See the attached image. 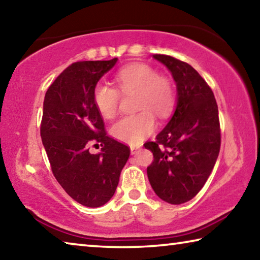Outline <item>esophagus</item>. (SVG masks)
Returning <instances> with one entry per match:
<instances>
[{"label": "esophagus", "instance_id": "1", "mask_svg": "<svg viewBox=\"0 0 260 260\" xmlns=\"http://www.w3.org/2000/svg\"><path fill=\"white\" fill-rule=\"evenodd\" d=\"M139 150H140V148H139V147H136V146L131 147V153H132V155H135V153L138 152Z\"/></svg>", "mask_w": 260, "mask_h": 260}]
</instances>
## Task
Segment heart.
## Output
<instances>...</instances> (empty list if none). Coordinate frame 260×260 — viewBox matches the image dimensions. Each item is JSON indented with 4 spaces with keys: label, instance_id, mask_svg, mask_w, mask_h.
<instances>
[{
    "label": "heart",
    "instance_id": "heart-1",
    "mask_svg": "<svg viewBox=\"0 0 260 260\" xmlns=\"http://www.w3.org/2000/svg\"><path fill=\"white\" fill-rule=\"evenodd\" d=\"M116 82L121 94L138 93L136 110L141 112L118 120L111 127V135L120 142L138 146L156 129L153 113L166 118L173 111L177 100L175 89L169 79L159 77L146 64H132L121 69L117 73ZM119 91L105 82L95 86L93 99L101 116L107 119L116 116L120 102Z\"/></svg>",
    "mask_w": 260,
    "mask_h": 260
}]
</instances>
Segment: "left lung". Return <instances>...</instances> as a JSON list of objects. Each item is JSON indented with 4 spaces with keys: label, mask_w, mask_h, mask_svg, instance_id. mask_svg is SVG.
<instances>
[{
    "label": "left lung",
    "mask_w": 260,
    "mask_h": 260,
    "mask_svg": "<svg viewBox=\"0 0 260 260\" xmlns=\"http://www.w3.org/2000/svg\"><path fill=\"white\" fill-rule=\"evenodd\" d=\"M172 74L177 105L156 142L144 147L153 155L147 169L153 191L170 204L193 199L209 179L220 150L218 105L213 91L190 65L167 55H153Z\"/></svg>",
    "instance_id": "obj_1"
}]
</instances>
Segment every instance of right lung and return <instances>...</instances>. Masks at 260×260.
Instances as JSON below:
<instances>
[{
	"label": "right lung",
	"instance_id": "1",
	"mask_svg": "<svg viewBox=\"0 0 260 260\" xmlns=\"http://www.w3.org/2000/svg\"><path fill=\"white\" fill-rule=\"evenodd\" d=\"M118 58L77 61L48 88L43 101L41 139L52 173L74 201L100 208L116 191L129 148L109 138L93 93ZM91 142L101 151L90 154Z\"/></svg>",
	"mask_w": 260,
	"mask_h": 260
}]
</instances>
